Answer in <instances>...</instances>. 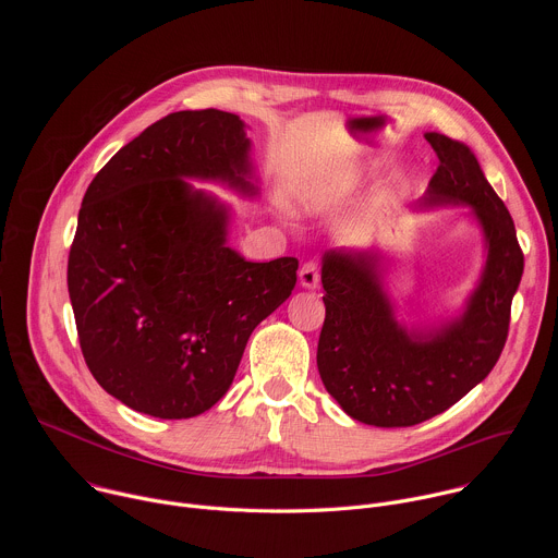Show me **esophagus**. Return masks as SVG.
<instances>
[{"label": "esophagus", "mask_w": 558, "mask_h": 558, "mask_svg": "<svg viewBox=\"0 0 558 558\" xmlns=\"http://www.w3.org/2000/svg\"><path fill=\"white\" fill-rule=\"evenodd\" d=\"M298 280H300V287L304 289H317V284H320V271H317V265L304 263L298 271Z\"/></svg>", "instance_id": "obj_1"}]
</instances>
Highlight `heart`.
<instances>
[{
    "label": "heart",
    "instance_id": "heart-1",
    "mask_svg": "<svg viewBox=\"0 0 558 558\" xmlns=\"http://www.w3.org/2000/svg\"><path fill=\"white\" fill-rule=\"evenodd\" d=\"M338 196H340V192L336 185L315 183L300 194V205L304 211H317V209H325L327 205H331Z\"/></svg>",
    "mask_w": 558,
    "mask_h": 558
}]
</instances>
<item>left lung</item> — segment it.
Listing matches in <instances>:
<instances>
[{
    "instance_id": "obj_1",
    "label": "left lung",
    "mask_w": 558,
    "mask_h": 558,
    "mask_svg": "<svg viewBox=\"0 0 558 558\" xmlns=\"http://www.w3.org/2000/svg\"><path fill=\"white\" fill-rule=\"evenodd\" d=\"M424 136L439 168L415 214L470 209L465 218L484 241L482 271L461 306L407 323L388 282L392 258L379 245L329 252L323 260L327 315L317 371L349 417L379 428L422 424L488 377L523 276L514 222L474 151L439 132Z\"/></svg>"
}]
</instances>
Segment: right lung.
<instances>
[{
  "label": "right lung",
  "mask_w": 558,
  "mask_h": 558,
  "mask_svg": "<svg viewBox=\"0 0 558 558\" xmlns=\"http://www.w3.org/2000/svg\"><path fill=\"white\" fill-rule=\"evenodd\" d=\"M260 179L245 121L168 114L93 179L68 258L86 364L106 392L158 420H190L229 390L252 331L295 287V258L250 263L229 247L233 207Z\"/></svg>",
  "instance_id": "add662e5"
}]
</instances>
